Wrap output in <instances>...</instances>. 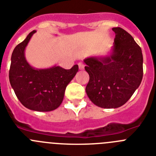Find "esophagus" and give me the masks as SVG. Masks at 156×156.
I'll list each match as a JSON object with an SVG mask.
<instances>
[{"label":"esophagus","mask_w":156,"mask_h":156,"mask_svg":"<svg viewBox=\"0 0 156 156\" xmlns=\"http://www.w3.org/2000/svg\"><path fill=\"white\" fill-rule=\"evenodd\" d=\"M78 66H79V69H80V70H83V69H84V64H83L82 62H80L78 63Z\"/></svg>","instance_id":"obj_1"}]
</instances>
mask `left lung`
I'll list each match as a JSON object with an SVG mask.
<instances>
[{
	"label": "left lung",
	"mask_w": 156,
	"mask_h": 156,
	"mask_svg": "<svg viewBox=\"0 0 156 156\" xmlns=\"http://www.w3.org/2000/svg\"><path fill=\"white\" fill-rule=\"evenodd\" d=\"M113 47L106 55L83 60L90 80L88 98L95 105L116 108L123 105L140 86L143 77L141 48L133 37L120 27H114Z\"/></svg>",
	"instance_id": "left-lung-1"
}]
</instances>
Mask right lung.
I'll return each mask as SVG.
<instances>
[{"instance_id":"add662e5","label":"right lung","mask_w":156,"mask_h":156,"mask_svg":"<svg viewBox=\"0 0 156 156\" xmlns=\"http://www.w3.org/2000/svg\"><path fill=\"white\" fill-rule=\"evenodd\" d=\"M36 30L15 48L11 58L9 80L20 102L30 110L50 112L58 108L67 85L78 72L75 65L70 69L58 66L37 69L30 65L25 50Z\"/></svg>"}]
</instances>
